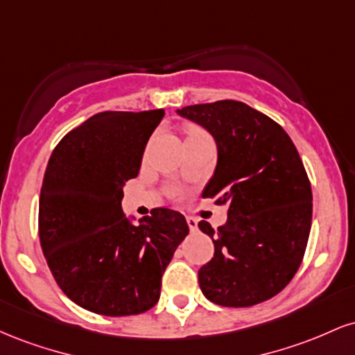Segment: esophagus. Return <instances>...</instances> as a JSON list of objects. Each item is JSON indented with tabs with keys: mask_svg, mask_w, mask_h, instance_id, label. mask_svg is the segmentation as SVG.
Segmentation results:
<instances>
[{
	"mask_svg": "<svg viewBox=\"0 0 355 355\" xmlns=\"http://www.w3.org/2000/svg\"><path fill=\"white\" fill-rule=\"evenodd\" d=\"M187 225H189V229L191 232H195V230L198 229V227H197V220H195L193 217H187Z\"/></svg>",
	"mask_w": 355,
	"mask_h": 355,
	"instance_id": "1",
	"label": "esophagus"
}]
</instances>
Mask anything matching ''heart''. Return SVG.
Wrapping results in <instances>:
<instances>
[{
	"label": "heart",
	"instance_id": "heart-1",
	"mask_svg": "<svg viewBox=\"0 0 355 355\" xmlns=\"http://www.w3.org/2000/svg\"><path fill=\"white\" fill-rule=\"evenodd\" d=\"M185 135H187V140H191V138L207 135V133L203 132L202 128H198V126H187V128H185Z\"/></svg>",
	"mask_w": 355,
	"mask_h": 355
}]
</instances>
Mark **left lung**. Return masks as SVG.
<instances>
[{
    "instance_id": "left-lung-1",
    "label": "left lung",
    "mask_w": 355,
    "mask_h": 355,
    "mask_svg": "<svg viewBox=\"0 0 355 355\" xmlns=\"http://www.w3.org/2000/svg\"><path fill=\"white\" fill-rule=\"evenodd\" d=\"M214 135L218 162L203 190L227 207L225 225L205 220L214 239L198 270L203 295L223 307H250L287 287L302 263L312 223V189L294 141L277 121L242 101L178 110Z\"/></svg>"
}]
</instances>
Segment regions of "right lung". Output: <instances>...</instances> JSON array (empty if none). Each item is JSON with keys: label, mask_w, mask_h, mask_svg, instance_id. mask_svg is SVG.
<instances>
[{"label": "right lung", "mask_w": 355, "mask_h": 355, "mask_svg": "<svg viewBox=\"0 0 355 355\" xmlns=\"http://www.w3.org/2000/svg\"><path fill=\"white\" fill-rule=\"evenodd\" d=\"M165 112H101L53 150L38 232L61 291L101 315H135L160 299L162 275L189 235L180 211L153 209L138 225L121 210L125 182L138 177L146 141Z\"/></svg>", "instance_id": "1"}]
</instances>
